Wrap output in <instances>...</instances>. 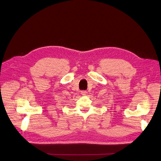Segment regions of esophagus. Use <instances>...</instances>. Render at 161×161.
I'll use <instances>...</instances> for the list:
<instances>
[{"label":"esophagus","instance_id":"obj_1","mask_svg":"<svg viewBox=\"0 0 161 161\" xmlns=\"http://www.w3.org/2000/svg\"><path fill=\"white\" fill-rule=\"evenodd\" d=\"M86 91H81V95H86Z\"/></svg>","mask_w":161,"mask_h":161}]
</instances>
